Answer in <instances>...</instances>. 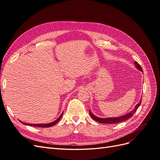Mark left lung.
<instances>
[{"instance_id":"obj_1","label":"left lung","mask_w":160,"mask_h":160,"mask_svg":"<svg viewBox=\"0 0 160 160\" xmlns=\"http://www.w3.org/2000/svg\"><path fill=\"white\" fill-rule=\"evenodd\" d=\"M134 64L135 65V67L138 69H139L140 71H142L143 70L142 69L141 66L139 65V63L138 62H134ZM142 103V99H140V101H139V103L135 106L134 109L130 111V112L128 113L127 114H125L124 115L122 116H119V117H115V118H99L97 117L94 114H93L91 113V111L89 110V114L90 116L92 118V119H93L96 122H98L99 123H105V124H113V123H120L124 122V121H126L128 119L131 118L133 116V115L135 113V111H137V109H138V108L139 107V105H141Z\"/></svg>"}]
</instances>
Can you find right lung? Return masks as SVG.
Masks as SVG:
<instances>
[{
	"instance_id": "right-lung-1",
	"label": "right lung",
	"mask_w": 160,
	"mask_h": 160,
	"mask_svg": "<svg viewBox=\"0 0 160 160\" xmlns=\"http://www.w3.org/2000/svg\"><path fill=\"white\" fill-rule=\"evenodd\" d=\"M62 114H63V112H62L61 113V115L59 116V118H58L55 121H54V122H51V123H38V124H35V123H24L22 122H21V121H20V122L23 123L24 125H30V126H34V127H39V128H49V127H52L53 126V125H55L56 123H57L58 122H59V120L61 119V118H62Z\"/></svg>"
}]
</instances>
